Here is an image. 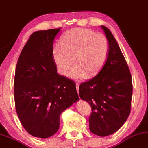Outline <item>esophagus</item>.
<instances>
[{"label": "esophagus", "mask_w": 148, "mask_h": 148, "mask_svg": "<svg viewBox=\"0 0 148 148\" xmlns=\"http://www.w3.org/2000/svg\"><path fill=\"white\" fill-rule=\"evenodd\" d=\"M76 90H77V92H78V93L79 92V84L76 82Z\"/></svg>", "instance_id": "34e87169"}]
</instances>
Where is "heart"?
<instances>
[{
  "label": "heart",
  "mask_w": 148,
  "mask_h": 148,
  "mask_svg": "<svg viewBox=\"0 0 148 148\" xmlns=\"http://www.w3.org/2000/svg\"><path fill=\"white\" fill-rule=\"evenodd\" d=\"M61 45L53 50V58L59 73L66 76L76 64L69 76L78 80L93 76L106 60L108 42L104 35L94 30L75 28L68 30L61 38Z\"/></svg>",
  "instance_id": "heart-1"
}]
</instances>
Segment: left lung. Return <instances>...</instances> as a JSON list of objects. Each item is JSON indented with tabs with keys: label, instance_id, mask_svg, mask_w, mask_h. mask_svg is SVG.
Segmentation results:
<instances>
[{
	"label": "left lung",
	"instance_id": "1",
	"mask_svg": "<svg viewBox=\"0 0 148 148\" xmlns=\"http://www.w3.org/2000/svg\"><path fill=\"white\" fill-rule=\"evenodd\" d=\"M108 40L106 61L91 80L81 83L79 95L91 106L90 130L104 137L118 131L131 111L133 85L126 60L110 30L101 26Z\"/></svg>",
	"mask_w": 148,
	"mask_h": 148
}]
</instances>
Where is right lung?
Returning a JSON list of instances; mask_svg holds the SVG:
<instances>
[{"instance_id": "add662e5", "label": "right lung", "mask_w": 148, "mask_h": 148, "mask_svg": "<svg viewBox=\"0 0 148 148\" xmlns=\"http://www.w3.org/2000/svg\"><path fill=\"white\" fill-rule=\"evenodd\" d=\"M60 30L33 32L17 62L15 108L24 128L36 138L56 134L60 114L79 99L74 81L57 73L53 58V42Z\"/></svg>"}]
</instances>
